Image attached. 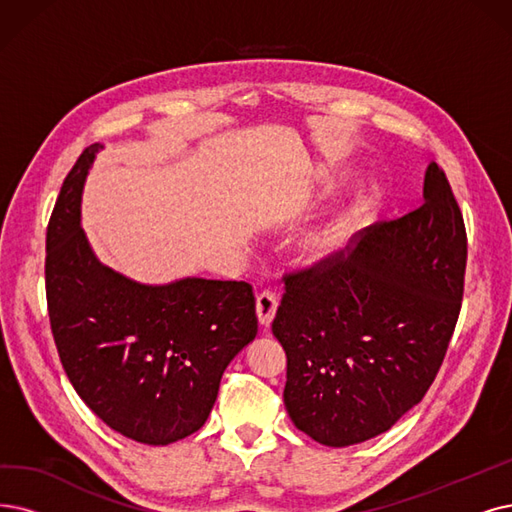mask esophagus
Listing matches in <instances>:
<instances>
[{
	"instance_id": "obj_1",
	"label": "esophagus",
	"mask_w": 512,
	"mask_h": 512,
	"mask_svg": "<svg viewBox=\"0 0 512 512\" xmlns=\"http://www.w3.org/2000/svg\"><path fill=\"white\" fill-rule=\"evenodd\" d=\"M277 296L269 290H264L258 294L256 298V315H258V321L262 327H269L275 319V313H277Z\"/></svg>"
}]
</instances>
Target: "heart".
I'll use <instances>...</instances> for the list:
<instances>
[{
    "instance_id": "obj_1",
    "label": "heart",
    "mask_w": 512,
    "mask_h": 512,
    "mask_svg": "<svg viewBox=\"0 0 512 512\" xmlns=\"http://www.w3.org/2000/svg\"><path fill=\"white\" fill-rule=\"evenodd\" d=\"M349 229H351V220L346 214L323 218L302 235L300 248L306 256L313 260L327 258V256H332L344 243L346 235H349Z\"/></svg>"
}]
</instances>
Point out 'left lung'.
Masks as SVG:
<instances>
[{
  "instance_id": "obj_1",
  "label": "left lung",
  "mask_w": 512,
  "mask_h": 512,
  "mask_svg": "<svg viewBox=\"0 0 512 512\" xmlns=\"http://www.w3.org/2000/svg\"><path fill=\"white\" fill-rule=\"evenodd\" d=\"M424 203L346 256L285 277L273 334L288 355L283 403L298 431L346 447L386 433L422 401L458 321L466 231L435 161Z\"/></svg>"
}]
</instances>
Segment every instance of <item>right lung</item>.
<instances>
[{"mask_svg": "<svg viewBox=\"0 0 512 512\" xmlns=\"http://www.w3.org/2000/svg\"><path fill=\"white\" fill-rule=\"evenodd\" d=\"M102 145L79 155L46 237L50 325L65 372L90 410L128 439L168 445L206 424L227 365L258 334L245 281L140 283L98 260L81 195Z\"/></svg>", "mask_w": 512, "mask_h": 512, "instance_id": "obj_1", "label": "right lung"}]
</instances>
